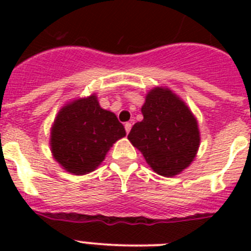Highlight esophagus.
I'll list each match as a JSON object with an SVG mask.
<instances>
[{
    "label": "esophagus",
    "instance_id": "1",
    "mask_svg": "<svg viewBox=\"0 0 251 251\" xmlns=\"http://www.w3.org/2000/svg\"><path fill=\"white\" fill-rule=\"evenodd\" d=\"M124 128H126V132L129 133V132H130V128H132V123H129V122H127V123L124 124Z\"/></svg>",
    "mask_w": 251,
    "mask_h": 251
}]
</instances>
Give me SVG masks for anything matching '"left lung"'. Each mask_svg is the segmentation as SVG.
<instances>
[{"mask_svg": "<svg viewBox=\"0 0 251 251\" xmlns=\"http://www.w3.org/2000/svg\"><path fill=\"white\" fill-rule=\"evenodd\" d=\"M143 119L132 127L128 139L141 151L156 174L174 177L191 165L200 147L196 117L178 95L156 86L146 95Z\"/></svg>", "mask_w": 251, "mask_h": 251, "instance_id": "left-lung-1", "label": "left lung"}]
</instances>
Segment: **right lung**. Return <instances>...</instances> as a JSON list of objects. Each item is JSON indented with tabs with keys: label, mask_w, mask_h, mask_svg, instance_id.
Returning a JSON list of instances; mask_svg holds the SVG:
<instances>
[{
	"label": "right lung",
	"mask_w": 251,
	"mask_h": 251,
	"mask_svg": "<svg viewBox=\"0 0 251 251\" xmlns=\"http://www.w3.org/2000/svg\"><path fill=\"white\" fill-rule=\"evenodd\" d=\"M126 137L123 124L99 105L97 94L68 101L51 126L52 157L66 172L90 174L100 166L118 139Z\"/></svg>",
	"instance_id": "add662e5"
}]
</instances>
